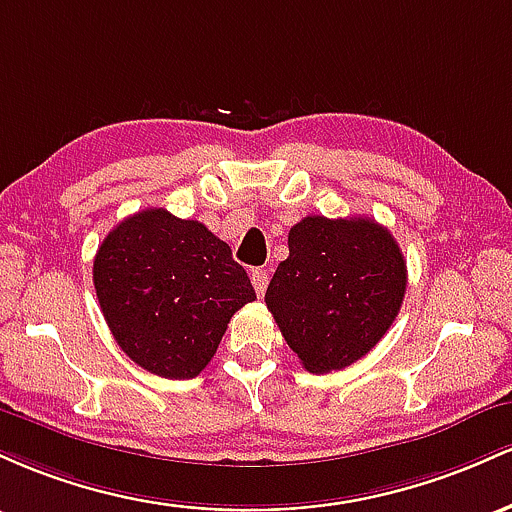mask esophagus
<instances>
[{"label":"esophagus","instance_id":"obj_1","mask_svg":"<svg viewBox=\"0 0 512 512\" xmlns=\"http://www.w3.org/2000/svg\"><path fill=\"white\" fill-rule=\"evenodd\" d=\"M251 283H254V290L258 297L266 295V287H268V273L263 271V268H254L251 271Z\"/></svg>","mask_w":512,"mask_h":512}]
</instances>
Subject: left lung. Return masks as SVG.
I'll use <instances>...</instances> for the list:
<instances>
[{"instance_id": "1", "label": "left lung", "mask_w": 512, "mask_h": 512, "mask_svg": "<svg viewBox=\"0 0 512 512\" xmlns=\"http://www.w3.org/2000/svg\"><path fill=\"white\" fill-rule=\"evenodd\" d=\"M290 256L266 290V307L304 370H343L380 343L406 292V261L370 217H304L287 234Z\"/></svg>"}]
</instances>
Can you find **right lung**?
Listing matches in <instances>:
<instances>
[{
  "label": "right lung",
  "instance_id": "right-lung-1",
  "mask_svg": "<svg viewBox=\"0 0 512 512\" xmlns=\"http://www.w3.org/2000/svg\"><path fill=\"white\" fill-rule=\"evenodd\" d=\"M94 287L123 353L166 380L200 375L234 312L256 300L225 241L164 208L135 212L108 232Z\"/></svg>",
  "mask_w": 512,
  "mask_h": 512
}]
</instances>
